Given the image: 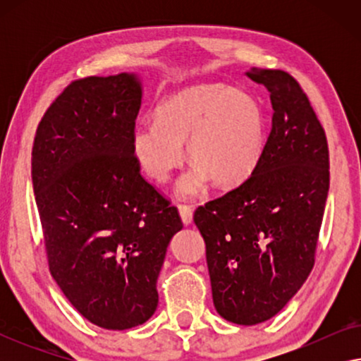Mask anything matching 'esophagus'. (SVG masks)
Returning a JSON list of instances; mask_svg holds the SVG:
<instances>
[{"instance_id":"34e87169","label":"esophagus","mask_w":361,"mask_h":361,"mask_svg":"<svg viewBox=\"0 0 361 361\" xmlns=\"http://www.w3.org/2000/svg\"><path fill=\"white\" fill-rule=\"evenodd\" d=\"M179 215L182 219V224L184 225L192 224V209L189 205H179Z\"/></svg>"}]
</instances>
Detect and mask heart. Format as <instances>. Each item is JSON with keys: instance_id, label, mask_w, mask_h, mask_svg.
<instances>
[{"instance_id": "b5f03b06", "label": "heart", "mask_w": 361, "mask_h": 361, "mask_svg": "<svg viewBox=\"0 0 361 361\" xmlns=\"http://www.w3.org/2000/svg\"><path fill=\"white\" fill-rule=\"evenodd\" d=\"M195 166L182 177L177 195L189 199L214 179L228 187L246 179L264 147V115L250 93L226 85H197L156 108V121L133 130L131 151L142 171L166 184L184 161Z\"/></svg>"}]
</instances>
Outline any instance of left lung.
Here are the masks:
<instances>
[{"mask_svg": "<svg viewBox=\"0 0 361 361\" xmlns=\"http://www.w3.org/2000/svg\"><path fill=\"white\" fill-rule=\"evenodd\" d=\"M246 77L269 92V136L248 179L199 207L194 221L216 312L256 325L274 317L314 268L330 174L325 131L299 83L271 68Z\"/></svg>", "mask_w": 361, "mask_h": 361, "instance_id": "left-lung-1", "label": "left lung"}]
</instances>
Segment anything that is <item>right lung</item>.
Returning <instances> with one entry per match:
<instances>
[{
    "label": "right lung",
    "instance_id": "add662e5",
    "mask_svg": "<svg viewBox=\"0 0 361 361\" xmlns=\"http://www.w3.org/2000/svg\"><path fill=\"white\" fill-rule=\"evenodd\" d=\"M141 100L136 73L75 80L34 137L49 269L68 302L108 330L136 327L156 312L157 276L182 230L179 212L142 179L133 156Z\"/></svg>",
    "mask_w": 361,
    "mask_h": 361
}]
</instances>
